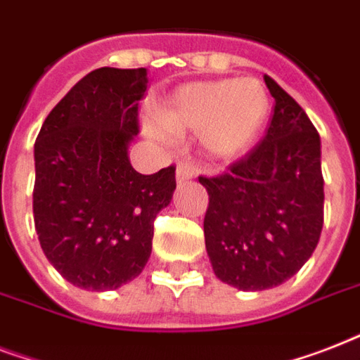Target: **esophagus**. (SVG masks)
Instances as JSON below:
<instances>
[{"label": "esophagus", "mask_w": 360, "mask_h": 360, "mask_svg": "<svg viewBox=\"0 0 360 360\" xmlns=\"http://www.w3.org/2000/svg\"><path fill=\"white\" fill-rule=\"evenodd\" d=\"M194 177V168L192 166H188L186 162H181L179 166H177V172H175V179H177V183H186L188 179H192Z\"/></svg>", "instance_id": "34e87169"}]
</instances>
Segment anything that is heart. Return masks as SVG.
Here are the masks:
<instances>
[{
	"mask_svg": "<svg viewBox=\"0 0 360 360\" xmlns=\"http://www.w3.org/2000/svg\"><path fill=\"white\" fill-rule=\"evenodd\" d=\"M269 97L254 78H220L183 84L160 101L143 129L157 140L198 132L202 151L213 160L245 157L262 136L269 117Z\"/></svg>",
	"mask_w": 360,
	"mask_h": 360,
	"instance_id": "1",
	"label": "heart"
}]
</instances>
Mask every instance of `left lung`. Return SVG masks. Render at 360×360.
Listing matches in <instances>:
<instances>
[{"instance_id": "obj_1", "label": "left lung", "mask_w": 360, "mask_h": 360, "mask_svg": "<svg viewBox=\"0 0 360 360\" xmlns=\"http://www.w3.org/2000/svg\"><path fill=\"white\" fill-rule=\"evenodd\" d=\"M267 134L228 174L200 177L209 194L205 248L217 278L271 290L310 259L323 228L321 140L304 110L271 78Z\"/></svg>"}]
</instances>
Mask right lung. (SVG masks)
Listing matches in <instances>:
<instances>
[{
    "mask_svg": "<svg viewBox=\"0 0 360 360\" xmlns=\"http://www.w3.org/2000/svg\"><path fill=\"white\" fill-rule=\"evenodd\" d=\"M147 82L146 69L91 70L37 136V236L48 262L82 290H117L143 271L153 220L174 196V166L141 175L129 160Z\"/></svg>",
    "mask_w": 360,
    "mask_h": 360,
    "instance_id": "1",
    "label": "right lung"
}]
</instances>
